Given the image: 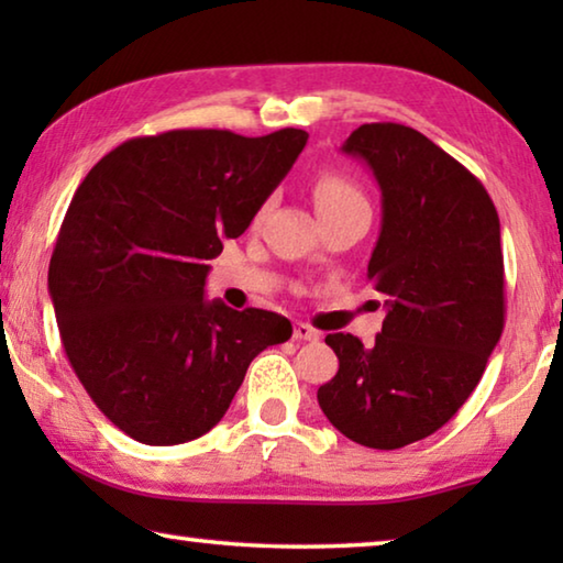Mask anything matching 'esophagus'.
<instances>
[{
    "instance_id": "34e87169",
    "label": "esophagus",
    "mask_w": 563,
    "mask_h": 563,
    "mask_svg": "<svg viewBox=\"0 0 563 563\" xmlns=\"http://www.w3.org/2000/svg\"><path fill=\"white\" fill-rule=\"evenodd\" d=\"M292 338L295 340H318L320 332L316 328H310L308 322H295V325H292Z\"/></svg>"
}]
</instances>
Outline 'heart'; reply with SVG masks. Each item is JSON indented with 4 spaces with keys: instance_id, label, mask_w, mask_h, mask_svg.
<instances>
[{
    "instance_id": "heart-1",
    "label": "heart",
    "mask_w": 563,
    "mask_h": 563,
    "mask_svg": "<svg viewBox=\"0 0 563 563\" xmlns=\"http://www.w3.org/2000/svg\"><path fill=\"white\" fill-rule=\"evenodd\" d=\"M312 198H316L318 213L328 211H340V208L347 206H365L367 198L357 184H352L347 176L335 174V170H325L320 174L316 186H312Z\"/></svg>"
}]
</instances>
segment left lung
<instances>
[{
	"label": "left lung",
	"instance_id": "1",
	"mask_svg": "<svg viewBox=\"0 0 563 563\" xmlns=\"http://www.w3.org/2000/svg\"><path fill=\"white\" fill-rule=\"evenodd\" d=\"M342 151L383 190L367 278L387 316L373 347L350 332L325 338L340 367L318 402L347 440L399 450L450 422L501 338L499 216L460 161L402 123H362Z\"/></svg>",
	"mask_w": 563,
	"mask_h": 563
}]
</instances>
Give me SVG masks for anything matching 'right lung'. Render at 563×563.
<instances>
[{
    "instance_id": "add662e5",
    "label": "right lung",
    "mask_w": 563,
    "mask_h": 563,
    "mask_svg": "<svg viewBox=\"0 0 563 563\" xmlns=\"http://www.w3.org/2000/svg\"><path fill=\"white\" fill-rule=\"evenodd\" d=\"M308 144L178 129L131 139L76 188L49 263L66 357L131 440L168 446L221 422L253 357L288 318L206 300L223 238L241 235Z\"/></svg>"
}]
</instances>
